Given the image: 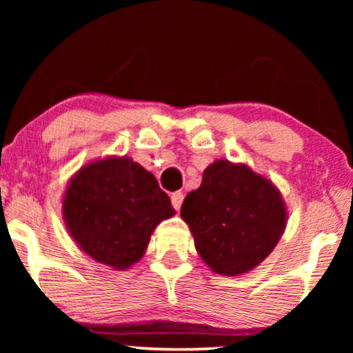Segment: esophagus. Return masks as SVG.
Wrapping results in <instances>:
<instances>
[{
	"label": "esophagus",
	"instance_id": "obj_1",
	"mask_svg": "<svg viewBox=\"0 0 353 353\" xmlns=\"http://www.w3.org/2000/svg\"><path fill=\"white\" fill-rule=\"evenodd\" d=\"M170 199H172V205L175 207L176 210H180V207L183 204V199H185V194H183L181 191H175V192H172Z\"/></svg>",
	"mask_w": 353,
	"mask_h": 353
}]
</instances>
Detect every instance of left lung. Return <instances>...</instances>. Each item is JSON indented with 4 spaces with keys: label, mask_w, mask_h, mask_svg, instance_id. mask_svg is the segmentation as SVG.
Here are the masks:
<instances>
[{
    "label": "left lung",
    "mask_w": 353,
    "mask_h": 353,
    "mask_svg": "<svg viewBox=\"0 0 353 353\" xmlns=\"http://www.w3.org/2000/svg\"><path fill=\"white\" fill-rule=\"evenodd\" d=\"M181 219L214 273L239 276L259 267L281 239L288 207L272 180L245 163L212 162L185 197Z\"/></svg>",
    "instance_id": "8db88e82"
}]
</instances>
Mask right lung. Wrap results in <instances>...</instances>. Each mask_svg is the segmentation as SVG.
Masks as SVG:
<instances>
[{
    "mask_svg": "<svg viewBox=\"0 0 353 353\" xmlns=\"http://www.w3.org/2000/svg\"><path fill=\"white\" fill-rule=\"evenodd\" d=\"M175 215L170 197L132 157L85 163L62 197V216L81 252L98 263L127 270L143 259L162 220Z\"/></svg>",
    "mask_w": 353,
    "mask_h": 353,
    "instance_id": "obj_1",
    "label": "right lung"
}]
</instances>
